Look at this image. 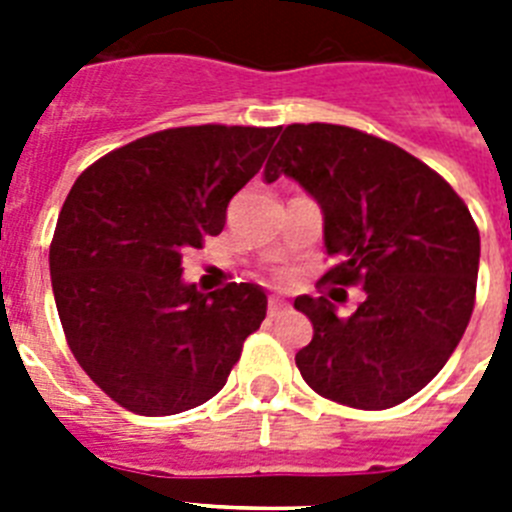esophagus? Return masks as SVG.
<instances>
[{
	"label": "esophagus",
	"mask_w": 512,
	"mask_h": 512,
	"mask_svg": "<svg viewBox=\"0 0 512 512\" xmlns=\"http://www.w3.org/2000/svg\"><path fill=\"white\" fill-rule=\"evenodd\" d=\"M284 310H289L287 302L277 300V297H271V300H269V318H277V315H282Z\"/></svg>",
	"instance_id": "esophagus-1"
}]
</instances>
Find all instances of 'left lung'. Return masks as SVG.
<instances>
[{
    "label": "left lung",
    "instance_id": "obj_1",
    "mask_svg": "<svg viewBox=\"0 0 512 512\" xmlns=\"http://www.w3.org/2000/svg\"><path fill=\"white\" fill-rule=\"evenodd\" d=\"M282 174L323 210L325 251L336 266L320 282L359 284L366 295L351 318L328 297H297L312 323L297 369L318 395L348 408H395L441 372L467 330L477 225L431 166L343 125H287L264 179Z\"/></svg>",
    "mask_w": 512,
    "mask_h": 512
}]
</instances>
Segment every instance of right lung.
Listing matches in <instances>:
<instances>
[{
    "label": "right lung",
    "instance_id": "add662e5",
    "mask_svg": "<svg viewBox=\"0 0 512 512\" xmlns=\"http://www.w3.org/2000/svg\"><path fill=\"white\" fill-rule=\"evenodd\" d=\"M279 130L151 133L94 161L63 202L51 243L58 318L81 369L130 413L176 415L215 397L266 318L259 284L202 295L182 259L225 228Z\"/></svg>",
    "mask_w": 512,
    "mask_h": 512
}]
</instances>
